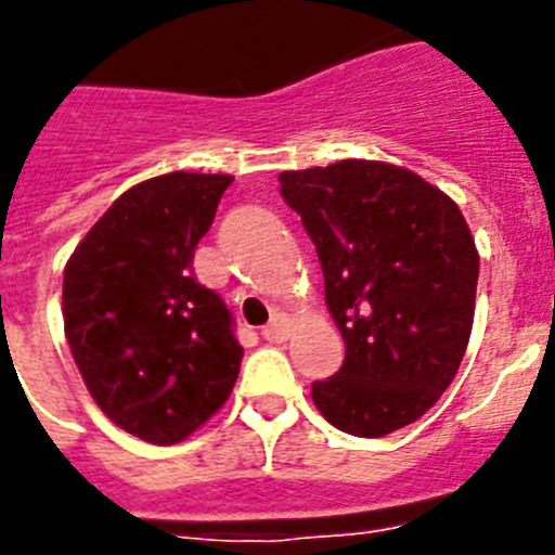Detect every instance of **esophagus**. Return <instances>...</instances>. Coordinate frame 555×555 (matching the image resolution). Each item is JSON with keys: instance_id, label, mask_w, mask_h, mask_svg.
<instances>
[{"instance_id": "34e87169", "label": "esophagus", "mask_w": 555, "mask_h": 555, "mask_svg": "<svg viewBox=\"0 0 555 555\" xmlns=\"http://www.w3.org/2000/svg\"><path fill=\"white\" fill-rule=\"evenodd\" d=\"M289 331H293V320H289L287 314H273L271 323L262 328V336H266L268 341H284L289 336Z\"/></svg>"}]
</instances>
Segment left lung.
Listing matches in <instances>:
<instances>
[{
	"mask_svg": "<svg viewBox=\"0 0 555 555\" xmlns=\"http://www.w3.org/2000/svg\"><path fill=\"white\" fill-rule=\"evenodd\" d=\"M325 276L345 361L312 383L325 422L383 438L454 380L476 309L479 251L457 202L416 172L348 158L279 175Z\"/></svg>",
	"mask_w": 555,
	"mask_h": 555,
	"instance_id": "obj_1",
	"label": "left lung"
}]
</instances>
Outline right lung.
<instances>
[{"mask_svg": "<svg viewBox=\"0 0 555 555\" xmlns=\"http://www.w3.org/2000/svg\"><path fill=\"white\" fill-rule=\"evenodd\" d=\"M232 175L169 172L112 202L62 276V320L95 405L155 447L185 441L232 395L243 348L191 262Z\"/></svg>", "mask_w": 555, "mask_h": 555, "instance_id": "obj_1", "label": "right lung"}]
</instances>
